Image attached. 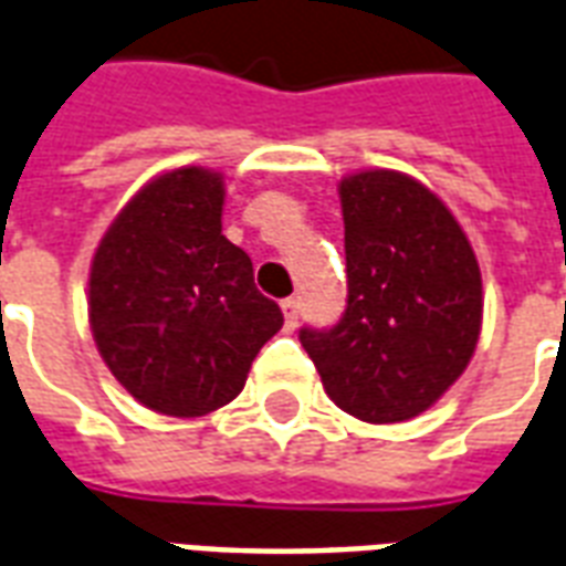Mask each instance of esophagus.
I'll return each mask as SVG.
<instances>
[{
  "mask_svg": "<svg viewBox=\"0 0 566 566\" xmlns=\"http://www.w3.org/2000/svg\"><path fill=\"white\" fill-rule=\"evenodd\" d=\"M282 312H284V323H287V329H293V326H296V321H300V300H296V296H287V300H282Z\"/></svg>",
  "mask_w": 566,
  "mask_h": 566,
  "instance_id": "obj_1",
  "label": "esophagus"
}]
</instances>
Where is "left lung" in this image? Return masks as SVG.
Here are the masks:
<instances>
[{
  "label": "left lung",
  "instance_id": "left-lung-1",
  "mask_svg": "<svg viewBox=\"0 0 566 566\" xmlns=\"http://www.w3.org/2000/svg\"><path fill=\"white\" fill-rule=\"evenodd\" d=\"M347 308L300 329L323 388L370 424L421 416L463 374L481 335V270L469 237L424 184L370 168L340 180Z\"/></svg>",
  "mask_w": 566,
  "mask_h": 566
}]
</instances>
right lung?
Wrapping results in <instances>:
<instances>
[{"instance_id": "add662e5", "label": "right lung", "mask_w": 566, "mask_h": 566, "mask_svg": "<svg viewBox=\"0 0 566 566\" xmlns=\"http://www.w3.org/2000/svg\"><path fill=\"white\" fill-rule=\"evenodd\" d=\"M222 175L166 171L129 198L88 275V321L112 377L154 412L198 418L243 391L282 308L222 234Z\"/></svg>"}]
</instances>
